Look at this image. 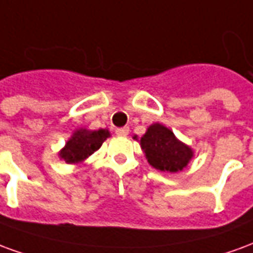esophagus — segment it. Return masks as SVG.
<instances>
[{
	"mask_svg": "<svg viewBox=\"0 0 253 253\" xmlns=\"http://www.w3.org/2000/svg\"><path fill=\"white\" fill-rule=\"evenodd\" d=\"M128 127H121V128H116V134L118 135H121V137H126V135H128Z\"/></svg>",
	"mask_w": 253,
	"mask_h": 253,
	"instance_id": "34e87169",
	"label": "esophagus"
}]
</instances>
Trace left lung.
Here are the masks:
<instances>
[{"instance_id": "1", "label": "left lung", "mask_w": 253, "mask_h": 253, "mask_svg": "<svg viewBox=\"0 0 253 253\" xmlns=\"http://www.w3.org/2000/svg\"><path fill=\"white\" fill-rule=\"evenodd\" d=\"M139 142L149 164L163 172H179L194 156L190 146L180 142L168 127L160 123L149 126Z\"/></svg>"}]
</instances>
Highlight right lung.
I'll list each match as a JSON object with an SVG mask.
<instances>
[{
  "instance_id": "add662e5",
  "label": "right lung",
  "mask_w": 253,
  "mask_h": 253,
  "mask_svg": "<svg viewBox=\"0 0 253 253\" xmlns=\"http://www.w3.org/2000/svg\"><path fill=\"white\" fill-rule=\"evenodd\" d=\"M108 137H110V131L104 128H100L97 131L80 128L74 131L72 138L65 145V148L59 152V157L63 161H66L67 164L83 163L90 154H93Z\"/></svg>"
}]
</instances>
